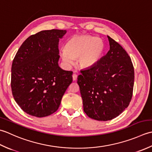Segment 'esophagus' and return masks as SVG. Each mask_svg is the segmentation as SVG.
<instances>
[{
	"label": "esophagus",
	"instance_id": "34e87169",
	"mask_svg": "<svg viewBox=\"0 0 152 152\" xmlns=\"http://www.w3.org/2000/svg\"><path fill=\"white\" fill-rule=\"evenodd\" d=\"M72 77H73V80H76L77 79V74L73 73Z\"/></svg>",
	"mask_w": 152,
	"mask_h": 152
}]
</instances>
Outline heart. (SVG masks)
<instances>
[{
    "label": "heart",
    "mask_w": 152,
    "mask_h": 152,
    "mask_svg": "<svg viewBox=\"0 0 152 152\" xmlns=\"http://www.w3.org/2000/svg\"><path fill=\"white\" fill-rule=\"evenodd\" d=\"M105 52L102 39L91 35H76L70 38L60 51L65 63L70 64L77 58V64L83 69H89L96 65Z\"/></svg>",
    "instance_id": "obj_1"
}]
</instances>
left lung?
Returning a JSON list of instances; mask_svg holds the SVG:
<instances>
[{
    "label": "left lung",
    "instance_id": "left-lung-1",
    "mask_svg": "<svg viewBox=\"0 0 152 152\" xmlns=\"http://www.w3.org/2000/svg\"><path fill=\"white\" fill-rule=\"evenodd\" d=\"M110 49L98 63L80 71L77 77L83 110L90 118L110 121L119 115L131 101L134 80L127 52L107 36Z\"/></svg>",
    "mask_w": 152,
    "mask_h": 152
}]
</instances>
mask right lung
I'll list each match as a JSON object with an SVG mask.
<instances>
[{"label":"right lung","instance_id":"1","mask_svg":"<svg viewBox=\"0 0 152 152\" xmlns=\"http://www.w3.org/2000/svg\"><path fill=\"white\" fill-rule=\"evenodd\" d=\"M66 30L42 31L29 37L12 61L11 88L15 101L29 115L56 112L73 81V72L59 67V40Z\"/></svg>","mask_w":152,"mask_h":152}]
</instances>
